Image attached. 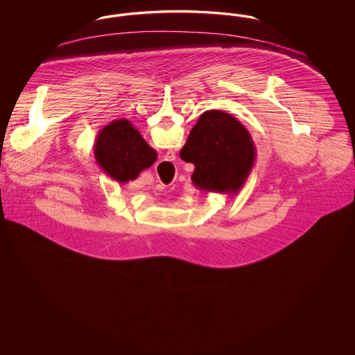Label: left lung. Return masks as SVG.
<instances>
[{"instance_id": "left-lung-1", "label": "left lung", "mask_w": 355, "mask_h": 355, "mask_svg": "<svg viewBox=\"0 0 355 355\" xmlns=\"http://www.w3.org/2000/svg\"><path fill=\"white\" fill-rule=\"evenodd\" d=\"M180 157L194 165L191 181L200 190L236 194L252 173L257 150L236 117L207 110L190 130Z\"/></svg>"}]
</instances>
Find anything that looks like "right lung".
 Instances as JSON below:
<instances>
[{"label":"right lung","instance_id":"right-lung-1","mask_svg":"<svg viewBox=\"0 0 355 355\" xmlns=\"http://www.w3.org/2000/svg\"><path fill=\"white\" fill-rule=\"evenodd\" d=\"M94 158L102 171L119 184L135 181L142 170L150 168L157 152L135 129L130 121L114 119L97 135Z\"/></svg>","mask_w":355,"mask_h":355}]
</instances>
